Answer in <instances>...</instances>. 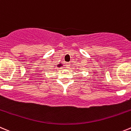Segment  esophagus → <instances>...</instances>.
<instances>
[{
    "label": "esophagus",
    "mask_w": 131,
    "mask_h": 131,
    "mask_svg": "<svg viewBox=\"0 0 131 131\" xmlns=\"http://www.w3.org/2000/svg\"><path fill=\"white\" fill-rule=\"evenodd\" d=\"M66 67H67V68H70V63H66Z\"/></svg>",
    "instance_id": "obj_1"
}]
</instances>
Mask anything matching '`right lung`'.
Here are the masks:
<instances>
[{
  "label": "right lung",
  "instance_id": "obj_1",
  "mask_svg": "<svg viewBox=\"0 0 131 131\" xmlns=\"http://www.w3.org/2000/svg\"><path fill=\"white\" fill-rule=\"evenodd\" d=\"M57 67V68H61V67H63V63H59L57 65H56V66L55 65L54 67Z\"/></svg>",
  "mask_w": 131,
  "mask_h": 131
}]
</instances>
